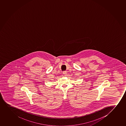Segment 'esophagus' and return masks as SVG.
<instances>
[{
  "mask_svg": "<svg viewBox=\"0 0 126 126\" xmlns=\"http://www.w3.org/2000/svg\"><path fill=\"white\" fill-rule=\"evenodd\" d=\"M63 73V74H64V76H66V75H67V73H66V71H64Z\"/></svg>",
  "mask_w": 126,
  "mask_h": 126,
  "instance_id": "esophagus-1",
  "label": "esophagus"
}]
</instances>
